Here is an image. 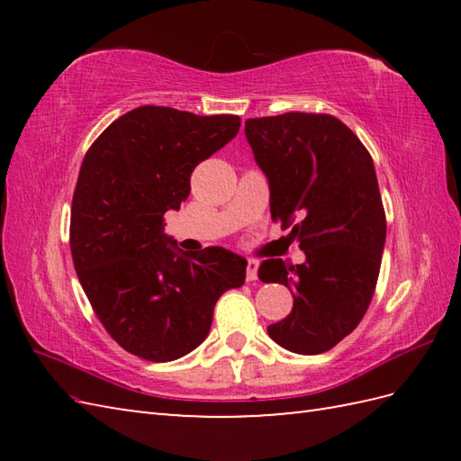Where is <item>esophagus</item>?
Here are the masks:
<instances>
[{"mask_svg":"<svg viewBox=\"0 0 461 461\" xmlns=\"http://www.w3.org/2000/svg\"><path fill=\"white\" fill-rule=\"evenodd\" d=\"M258 267H259V263L256 259H249L248 261V269H246V279L248 281H256L258 279Z\"/></svg>","mask_w":461,"mask_h":461,"instance_id":"obj_1","label":"esophagus"}]
</instances>
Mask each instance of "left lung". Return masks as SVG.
<instances>
[{"label": "left lung", "instance_id": "obj_1", "mask_svg": "<svg viewBox=\"0 0 461 461\" xmlns=\"http://www.w3.org/2000/svg\"><path fill=\"white\" fill-rule=\"evenodd\" d=\"M246 139L271 190V218L293 225L305 263L266 259L258 276L293 291V311L269 337L321 355L350 335L375 295L386 213L370 152L337 116L285 113L246 121Z\"/></svg>", "mask_w": 461, "mask_h": 461}]
</instances>
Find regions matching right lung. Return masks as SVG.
I'll return each mask as SVG.
<instances>
[{
    "mask_svg": "<svg viewBox=\"0 0 461 461\" xmlns=\"http://www.w3.org/2000/svg\"><path fill=\"white\" fill-rule=\"evenodd\" d=\"M240 116L139 106L86 150L71 205V253L86 299L119 345L150 362L188 355L213 307L246 281L248 261L223 248L184 253L164 213L190 195L195 166L240 131Z\"/></svg>",
    "mask_w": 461,
    "mask_h": 461,
    "instance_id": "obj_1",
    "label": "right lung"
}]
</instances>
